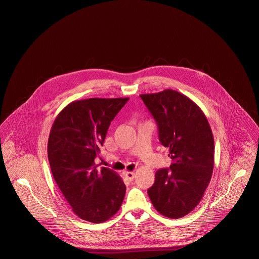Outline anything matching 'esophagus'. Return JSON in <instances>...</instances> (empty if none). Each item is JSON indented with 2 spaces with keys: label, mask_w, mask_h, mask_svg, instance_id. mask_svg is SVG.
Returning <instances> with one entry per match:
<instances>
[{
  "label": "esophagus",
  "mask_w": 259,
  "mask_h": 259,
  "mask_svg": "<svg viewBox=\"0 0 259 259\" xmlns=\"http://www.w3.org/2000/svg\"><path fill=\"white\" fill-rule=\"evenodd\" d=\"M125 177H126L127 180H129V181H133V179L135 178V172H125Z\"/></svg>",
  "instance_id": "1"
}]
</instances>
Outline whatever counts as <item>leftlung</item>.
I'll list each match as a JSON object with an SVG mask.
<instances>
[{
  "label": "left lung",
  "instance_id": "obj_1",
  "mask_svg": "<svg viewBox=\"0 0 259 259\" xmlns=\"http://www.w3.org/2000/svg\"><path fill=\"white\" fill-rule=\"evenodd\" d=\"M140 97L158 126L161 144L169 148L170 169L155 172L149 199L161 214L181 219L200 203L214 164L213 136L208 119L184 94L166 89Z\"/></svg>",
  "mask_w": 259,
  "mask_h": 259
}]
</instances>
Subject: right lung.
<instances>
[{"label": "right lung", "mask_w": 259, "mask_h": 259, "mask_svg": "<svg viewBox=\"0 0 259 259\" xmlns=\"http://www.w3.org/2000/svg\"><path fill=\"white\" fill-rule=\"evenodd\" d=\"M129 98H90L66 106L50 130L48 156L52 176L74 213L101 223L114 215L123 202L126 186L111 169H97L111 121Z\"/></svg>", "instance_id": "obj_1"}]
</instances>
